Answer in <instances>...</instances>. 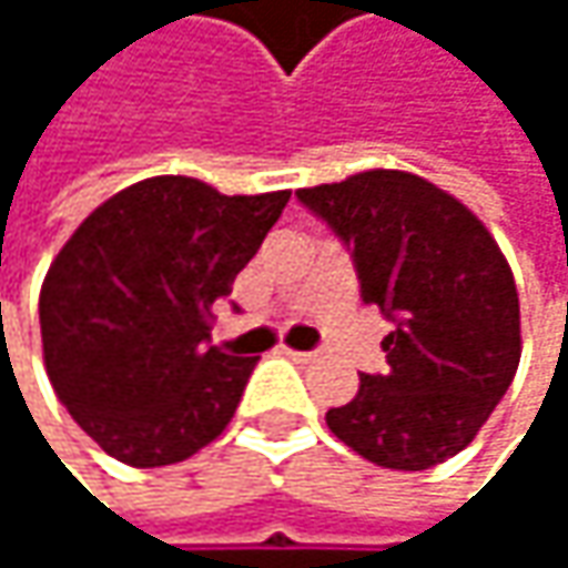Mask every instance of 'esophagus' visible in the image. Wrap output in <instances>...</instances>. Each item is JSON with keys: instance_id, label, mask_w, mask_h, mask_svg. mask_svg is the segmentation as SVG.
<instances>
[{"instance_id": "1", "label": "esophagus", "mask_w": 568, "mask_h": 568, "mask_svg": "<svg viewBox=\"0 0 568 568\" xmlns=\"http://www.w3.org/2000/svg\"><path fill=\"white\" fill-rule=\"evenodd\" d=\"M283 355H288L292 362H302V365L315 362V352H298V348H285V345H283Z\"/></svg>"}]
</instances>
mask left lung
I'll list each match as a JSON object with an SVG mask.
<instances>
[{
	"label": "left lung",
	"instance_id": "1",
	"mask_svg": "<svg viewBox=\"0 0 568 568\" xmlns=\"http://www.w3.org/2000/svg\"><path fill=\"white\" fill-rule=\"evenodd\" d=\"M352 250L362 298L378 305L385 375L325 414L328 430L388 470L460 454L519 365V295L490 230L457 196L407 171H365L295 193Z\"/></svg>",
	"mask_w": 568,
	"mask_h": 568
}]
</instances>
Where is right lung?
I'll use <instances>...</instances> for the list:
<instances>
[{
  "label": "right lung",
  "instance_id": "add662e5",
  "mask_svg": "<svg viewBox=\"0 0 568 568\" xmlns=\"http://www.w3.org/2000/svg\"><path fill=\"white\" fill-rule=\"evenodd\" d=\"M285 203L288 190L226 196L193 176H148L58 250L39 295L45 372L104 454L168 467L226 430L260 355L210 345L213 302Z\"/></svg>",
  "mask_w": 568,
  "mask_h": 568
}]
</instances>
